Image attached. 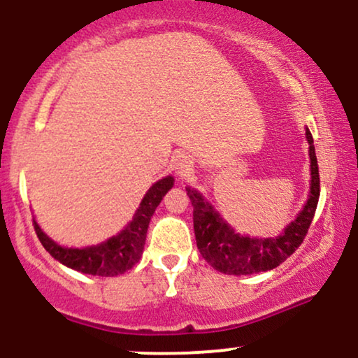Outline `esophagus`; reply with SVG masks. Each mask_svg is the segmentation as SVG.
<instances>
[{
  "instance_id": "obj_1",
  "label": "esophagus",
  "mask_w": 358,
  "mask_h": 358,
  "mask_svg": "<svg viewBox=\"0 0 358 358\" xmlns=\"http://www.w3.org/2000/svg\"><path fill=\"white\" fill-rule=\"evenodd\" d=\"M175 170L176 173L185 176L187 173H190L192 171V162L190 158H187V156L182 155V156H176L175 159Z\"/></svg>"
}]
</instances>
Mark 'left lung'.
<instances>
[{"label": "left lung", "instance_id": "8db88e82", "mask_svg": "<svg viewBox=\"0 0 358 358\" xmlns=\"http://www.w3.org/2000/svg\"><path fill=\"white\" fill-rule=\"evenodd\" d=\"M306 131L308 155H310V192L299 213L291 224H287L279 236L250 237L249 234L234 231L227 220L215 210V207L195 188L187 187L193 207V231L196 248L213 269L224 274L244 276L262 271H271L285 262L301 245L311 220L315 217L320 199V175L316 162L313 136Z\"/></svg>", "mask_w": 358, "mask_h": 358}]
</instances>
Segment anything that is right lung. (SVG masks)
Wrapping results in <instances>:
<instances>
[{
	"label": "right lung",
	"mask_w": 358,
	"mask_h": 358,
	"mask_svg": "<svg viewBox=\"0 0 358 358\" xmlns=\"http://www.w3.org/2000/svg\"><path fill=\"white\" fill-rule=\"evenodd\" d=\"M173 183L175 178L168 175L151 185L150 190L143 196L136 212H134L133 219L127 222L124 229L119 231L116 236L109 237L108 241L99 242V244L85 245V248H65V245H60L59 242L50 239L42 231L38 222L34 219L35 232L43 248L48 250V254L67 268L102 278L124 274L141 259L151 217H153L163 196L173 187Z\"/></svg>",
	"instance_id": "add662e5"
}]
</instances>
